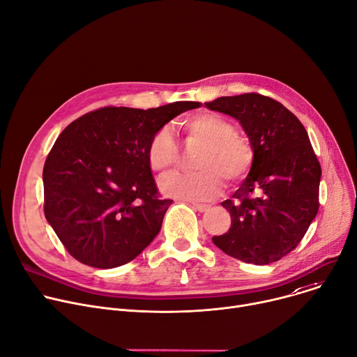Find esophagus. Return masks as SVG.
<instances>
[{
    "label": "esophagus",
    "instance_id": "esophagus-1",
    "mask_svg": "<svg viewBox=\"0 0 357 357\" xmlns=\"http://www.w3.org/2000/svg\"><path fill=\"white\" fill-rule=\"evenodd\" d=\"M192 208H193V209H197L198 212H206V211L209 209V205H205V204H197V202H193V204H192Z\"/></svg>",
    "mask_w": 357,
    "mask_h": 357
}]
</instances>
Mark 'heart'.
<instances>
[{"instance_id": "1", "label": "heart", "mask_w": 357, "mask_h": 357, "mask_svg": "<svg viewBox=\"0 0 357 357\" xmlns=\"http://www.w3.org/2000/svg\"><path fill=\"white\" fill-rule=\"evenodd\" d=\"M188 142L199 144L190 174H171L159 182L167 197L183 201H208L223 189V179L234 185L249 174L255 152L246 137L238 134L234 123L219 114L199 112L182 122ZM146 159L153 172L164 174L178 160V146L168 128H160L151 137Z\"/></svg>"}]
</instances>
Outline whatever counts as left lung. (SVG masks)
I'll use <instances>...</instances> for the list:
<instances>
[{"label": "left lung", "instance_id": "1", "mask_svg": "<svg viewBox=\"0 0 357 357\" xmlns=\"http://www.w3.org/2000/svg\"><path fill=\"white\" fill-rule=\"evenodd\" d=\"M238 119L253 146V165L231 199L229 231L213 236L226 255L268 265L294 250L319 211L321 169L302 122L261 93L220 96L205 102Z\"/></svg>", "mask_w": 357, "mask_h": 357}]
</instances>
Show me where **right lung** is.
Segmentation results:
<instances>
[{"mask_svg": "<svg viewBox=\"0 0 357 357\" xmlns=\"http://www.w3.org/2000/svg\"><path fill=\"white\" fill-rule=\"evenodd\" d=\"M199 105L105 107L59 134L43 172L44 213L77 261L116 268L155 239L172 201L159 198L146 146L158 129Z\"/></svg>", "mask_w": 357, "mask_h": 357, "instance_id": "add662e5", "label": "right lung"}]
</instances>
